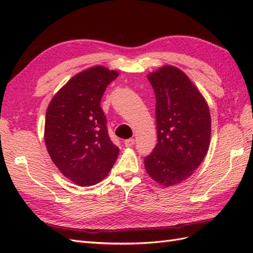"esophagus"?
Returning <instances> with one entry per match:
<instances>
[{"label":"esophagus","mask_w":253,"mask_h":253,"mask_svg":"<svg viewBox=\"0 0 253 253\" xmlns=\"http://www.w3.org/2000/svg\"><path fill=\"white\" fill-rule=\"evenodd\" d=\"M125 147H127V148H130V147H132L133 144H135V140H133V139H127V140H125Z\"/></svg>","instance_id":"34e87169"}]
</instances>
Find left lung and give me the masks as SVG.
<instances>
[{
    "label": "left lung",
    "instance_id": "obj_1",
    "mask_svg": "<svg viewBox=\"0 0 253 253\" xmlns=\"http://www.w3.org/2000/svg\"><path fill=\"white\" fill-rule=\"evenodd\" d=\"M157 104L158 143L144 158L149 176L163 186L190 177L208 152L211 115L206 100L179 68L166 65L148 75Z\"/></svg>",
    "mask_w": 253,
    "mask_h": 253
}]
</instances>
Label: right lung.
I'll return each instance as SVG.
<instances>
[{
    "instance_id": "right-lung-1",
    "label": "right lung",
    "mask_w": 253,
    "mask_h": 253,
    "mask_svg": "<svg viewBox=\"0 0 253 253\" xmlns=\"http://www.w3.org/2000/svg\"><path fill=\"white\" fill-rule=\"evenodd\" d=\"M118 77L103 66L85 69L69 79L47 106L44 141L61 173L88 187L107 176L120 153L107 132L100 103L104 91Z\"/></svg>"
}]
</instances>
